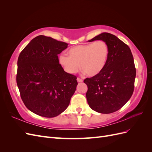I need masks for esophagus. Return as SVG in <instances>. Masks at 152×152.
I'll return each instance as SVG.
<instances>
[{"mask_svg":"<svg viewBox=\"0 0 152 152\" xmlns=\"http://www.w3.org/2000/svg\"><path fill=\"white\" fill-rule=\"evenodd\" d=\"M77 82H82V81H83V80L81 79H80V78H79V77H78L77 79Z\"/></svg>","mask_w":152,"mask_h":152,"instance_id":"1","label":"esophagus"}]
</instances>
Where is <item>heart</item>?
Returning a JSON list of instances; mask_svg holds the SVG:
<instances>
[{"instance_id":"obj_1","label":"heart","mask_w":152,"mask_h":152,"mask_svg":"<svg viewBox=\"0 0 152 152\" xmlns=\"http://www.w3.org/2000/svg\"><path fill=\"white\" fill-rule=\"evenodd\" d=\"M110 49L107 42L98 40L94 43L77 45L68 50V56L62 54L59 63L69 74H75L81 68L87 75L94 77L107 65Z\"/></svg>"}]
</instances>
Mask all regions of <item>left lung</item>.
I'll return each mask as SVG.
<instances>
[{"label": "left lung", "mask_w": 152, "mask_h": 152, "mask_svg": "<svg viewBox=\"0 0 152 152\" xmlns=\"http://www.w3.org/2000/svg\"><path fill=\"white\" fill-rule=\"evenodd\" d=\"M102 40L110 49L107 65L98 75L86 78V98L89 107L101 113L121 109L131 97L134 88L136 68L130 48L115 35L101 34L89 40Z\"/></svg>", "instance_id": "8db88e82"}]
</instances>
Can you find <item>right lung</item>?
<instances>
[{
    "label": "right lung",
    "instance_id": "1",
    "mask_svg": "<svg viewBox=\"0 0 152 152\" xmlns=\"http://www.w3.org/2000/svg\"><path fill=\"white\" fill-rule=\"evenodd\" d=\"M68 44L39 35L23 49L18 59L16 82L26 107L52 118L67 108L78 84L77 77L64 71L58 54Z\"/></svg>",
    "mask_w": 152,
    "mask_h": 152
}]
</instances>
